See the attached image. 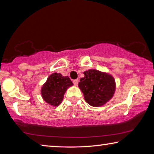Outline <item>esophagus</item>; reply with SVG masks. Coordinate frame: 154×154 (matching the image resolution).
Returning <instances> with one entry per match:
<instances>
[{"label": "esophagus", "mask_w": 154, "mask_h": 154, "mask_svg": "<svg viewBox=\"0 0 154 154\" xmlns=\"http://www.w3.org/2000/svg\"><path fill=\"white\" fill-rule=\"evenodd\" d=\"M73 82L75 85H77L78 83H79V80H78V79H75V80H73V82Z\"/></svg>", "instance_id": "34e87169"}]
</instances>
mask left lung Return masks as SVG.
Returning <instances> with one entry per match:
<instances>
[{
  "label": "left lung",
  "mask_w": 154,
  "mask_h": 154,
  "mask_svg": "<svg viewBox=\"0 0 154 154\" xmlns=\"http://www.w3.org/2000/svg\"><path fill=\"white\" fill-rule=\"evenodd\" d=\"M84 75L78 85L90 105L102 106L113 97L116 83L111 75L95 69L85 71Z\"/></svg>",
  "instance_id": "1"
}]
</instances>
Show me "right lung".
<instances>
[{
	"mask_svg": "<svg viewBox=\"0 0 154 154\" xmlns=\"http://www.w3.org/2000/svg\"><path fill=\"white\" fill-rule=\"evenodd\" d=\"M70 78L60 73H53L48 77L41 89V95L45 101L53 106H58L63 100L67 88L72 85Z\"/></svg>",
	"mask_w": 154,
	"mask_h": 154,
	"instance_id": "add662e5",
	"label": "right lung"
}]
</instances>
